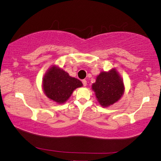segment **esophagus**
I'll list each match as a JSON object with an SVG mask.
<instances>
[{
    "label": "esophagus",
    "mask_w": 161,
    "mask_h": 161,
    "mask_svg": "<svg viewBox=\"0 0 161 161\" xmlns=\"http://www.w3.org/2000/svg\"><path fill=\"white\" fill-rule=\"evenodd\" d=\"M82 83H83V86H87V81H86V80H82Z\"/></svg>",
    "instance_id": "obj_1"
}]
</instances>
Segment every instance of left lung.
<instances>
[{
	"label": "left lung",
	"mask_w": 161,
	"mask_h": 161,
	"mask_svg": "<svg viewBox=\"0 0 161 161\" xmlns=\"http://www.w3.org/2000/svg\"><path fill=\"white\" fill-rule=\"evenodd\" d=\"M92 88L103 107H108L119 100L125 90L122 79L115 70L100 73Z\"/></svg>",
	"instance_id": "left-lung-1"
}]
</instances>
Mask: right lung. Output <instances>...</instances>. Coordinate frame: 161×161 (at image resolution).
I'll return each instance as SVG.
<instances>
[{
  "mask_svg": "<svg viewBox=\"0 0 161 161\" xmlns=\"http://www.w3.org/2000/svg\"><path fill=\"white\" fill-rule=\"evenodd\" d=\"M83 86L78 79L56 66L51 68L43 79V89L49 99L63 103L69 99L75 88Z\"/></svg>",
  "mask_w": 161,
  "mask_h": 161,
  "instance_id": "1",
  "label": "right lung"
}]
</instances>
